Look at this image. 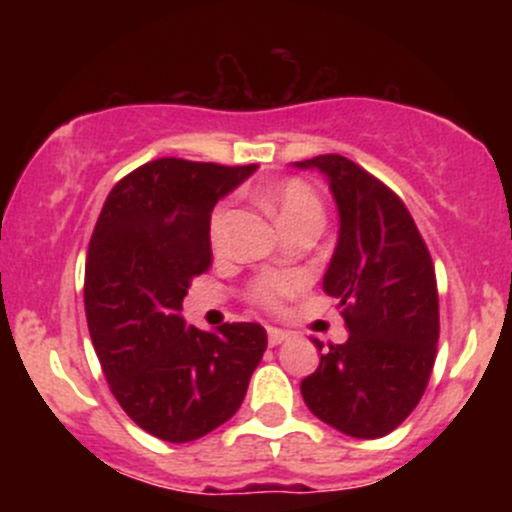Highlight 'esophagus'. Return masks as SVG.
Returning <instances> with one entry per match:
<instances>
[{"label":"esophagus","mask_w":512,"mask_h":512,"mask_svg":"<svg viewBox=\"0 0 512 512\" xmlns=\"http://www.w3.org/2000/svg\"><path fill=\"white\" fill-rule=\"evenodd\" d=\"M286 337H289V334L281 332V330H276V327H269V330H267V342H269V346H279L281 342H286Z\"/></svg>","instance_id":"34e87169"}]
</instances>
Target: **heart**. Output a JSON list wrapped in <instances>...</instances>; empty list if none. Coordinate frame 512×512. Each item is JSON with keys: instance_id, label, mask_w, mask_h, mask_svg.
Masks as SVG:
<instances>
[{"instance_id": "heart-1", "label": "heart", "mask_w": 512, "mask_h": 512, "mask_svg": "<svg viewBox=\"0 0 512 512\" xmlns=\"http://www.w3.org/2000/svg\"><path fill=\"white\" fill-rule=\"evenodd\" d=\"M267 204L274 209L281 228L296 226V223H320L322 202L317 192L301 178H286L267 192ZM228 204L221 202L209 216V240L219 245L228 226ZM298 281L291 274H262L250 284L248 298L264 310L281 308V303L296 291Z\"/></svg>"}]
</instances>
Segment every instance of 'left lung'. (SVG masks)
<instances>
[{"label":"left lung","instance_id":"8db88e82","mask_svg":"<svg viewBox=\"0 0 512 512\" xmlns=\"http://www.w3.org/2000/svg\"><path fill=\"white\" fill-rule=\"evenodd\" d=\"M330 180L339 243L325 291L339 298L349 339L327 344L301 395L351 438H383L424 397L440 334L438 286L419 228L383 180L339 154L298 161ZM315 346L322 351V342Z\"/></svg>","mask_w":512,"mask_h":512}]
</instances>
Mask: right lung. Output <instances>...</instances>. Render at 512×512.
Returning <instances> with one entry per match:
<instances>
[{"label": "right lung", "mask_w": 512, "mask_h": 512, "mask_svg": "<svg viewBox=\"0 0 512 512\" xmlns=\"http://www.w3.org/2000/svg\"><path fill=\"white\" fill-rule=\"evenodd\" d=\"M257 166L156 158L110 190L86 257L84 305L110 392L139 428L190 443L243 404L267 349L257 322L185 327L182 298L209 272L214 204Z\"/></svg>", "instance_id": "right-lung-1"}]
</instances>
